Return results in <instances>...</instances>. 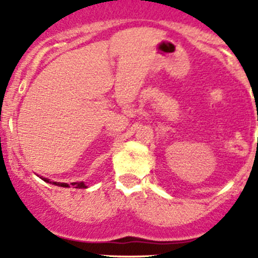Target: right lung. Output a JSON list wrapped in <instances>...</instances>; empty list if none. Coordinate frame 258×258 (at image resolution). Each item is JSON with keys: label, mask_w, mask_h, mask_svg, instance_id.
<instances>
[{"label": "right lung", "mask_w": 258, "mask_h": 258, "mask_svg": "<svg viewBox=\"0 0 258 258\" xmlns=\"http://www.w3.org/2000/svg\"><path fill=\"white\" fill-rule=\"evenodd\" d=\"M45 182H49V179H44ZM53 184H57V186H61V187H69L67 183H56V182H53ZM72 186L75 188H86V186L84 184V182H76V183H72Z\"/></svg>", "instance_id": "add662e5"}]
</instances>
